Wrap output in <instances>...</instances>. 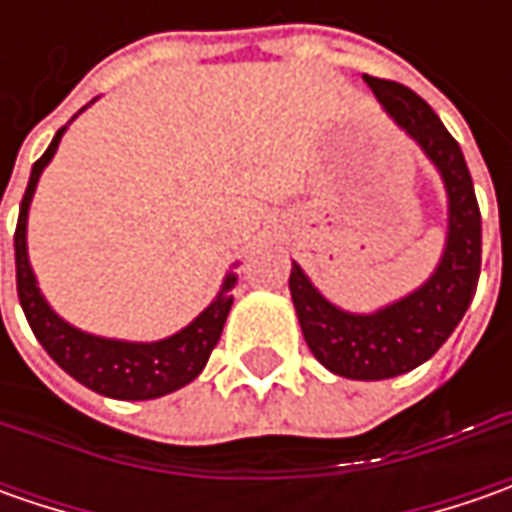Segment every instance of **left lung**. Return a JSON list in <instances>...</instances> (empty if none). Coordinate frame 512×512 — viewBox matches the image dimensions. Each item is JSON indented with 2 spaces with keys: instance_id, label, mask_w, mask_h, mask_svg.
Returning a JSON list of instances; mask_svg holds the SVG:
<instances>
[{
  "instance_id": "left-lung-1",
  "label": "left lung",
  "mask_w": 512,
  "mask_h": 512,
  "mask_svg": "<svg viewBox=\"0 0 512 512\" xmlns=\"http://www.w3.org/2000/svg\"><path fill=\"white\" fill-rule=\"evenodd\" d=\"M364 82L442 176L447 193L442 259L416 290L370 313L333 305L296 262L287 285L313 356L336 376L382 382L427 362L462 322L482 270V213L462 148L433 108L399 82L376 76H364Z\"/></svg>"
}]
</instances>
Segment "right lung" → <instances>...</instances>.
<instances>
[{"label": "right lung", "instance_id": "obj_1", "mask_svg": "<svg viewBox=\"0 0 512 512\" xmlns=\"http://www.w3.org/2000/svg\"><path fill=\"white\" fill-rule=\"evenodd\" d=\"M68 125L59 128V133L53 136L48 150L42 153V159L30 170L28 190H25L22 207H19V222H16V236H13L19 305L25 310V316H28V325L33 330V336L48 350L50 359L59 364L68 376H73L76 382L90 387L93 393H102L108 399H122V402H148V399L168 396L173 390H179V387L193 382L205 370L207 359H210V350L219 342L222 327L227 322V313H230V305H233L236 273L227 270L225 279H222V287L216 293V299L190 325L176 330L173 336L156 339V342L108 339V336H96V333L79 330V327L65 322L48 305L45 293L39 290L36 273L30 267L28 213L30 202H33V193H36V185H39V176L45 173L50 159L56 156V148H59V142H62Z\"/></svg>", "mask_w": 512, "mask_h": 512}]
</instances>
